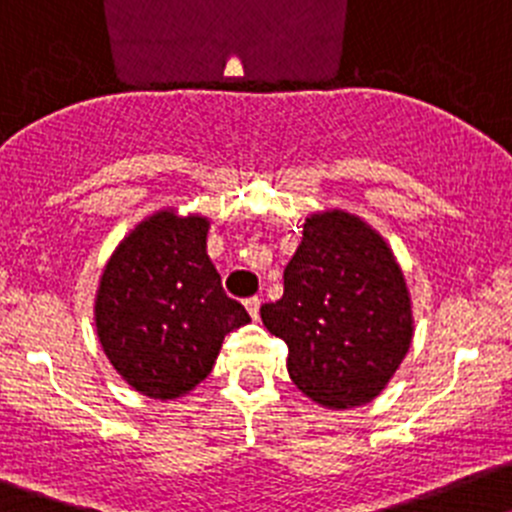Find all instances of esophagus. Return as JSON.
Listing matches in <instances>:
<instances>
[{
  "instance_id": "esophagus-1",
  "label": "esophagus",
  "mask_w": 512,
  "mask_h": 512,
  "mask_svg": "<svg viewBox=\"0 0 512 512\" xmlns=\"http://www.w3.org/2000/svg\"><path fill=\"white\" fill-rule=\"evenodd\" d=\"M260 303H262V298H257V296L247 298L245 301V306H247V311H250L252 319H257V316H260Z\"/></svg>"
}]
</instances>
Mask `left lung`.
I'll return each mask as SVG.
<instances>
[{"label": "left lung", "mask_w": 512, "mask_h": 512, "mask_svg": "<svg viewBox=\"0 0 512 512\" xmlns=\"http://www.w3.org/2000/svg\"><path fill=\"white\" fill-rule=\"evenodd\" d=\"M283 285L260 316L288 344L298 390L329 408L375 398L413 336L408 288L380 234L344 211L313 214Z\"/></svg>", "instance_id": "8db88e82"}]
</instances>
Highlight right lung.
<instances>
[{
    "label": "right lung",
    "instance_id": "obj_1",
    "mask_svg": "<svg viewBox=\"0 0 512 512\" xmlns=\"http://www.w3.org/2000/svg\"><path fill=\"white\" fill-rule=\"evenodd\" d=\"M209 222L160 211L124 239L101 275L96 331L114 370L150 398H181L211 372L250 313L206 255Z\"/></svg>",
    "mask_w": 512,
    "mask_h": 512
}]
</instances>
